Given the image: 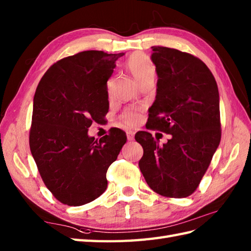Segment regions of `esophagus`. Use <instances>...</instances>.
Wrapping results in <instances>:
<instances>
[{"instance_id": "obj_1", "label": "esophagus", "mask_w": 251, "mask_h": 251, "mask_svg": "<svg viewBox=\"0 0 251 251\" xmlns=\"http://www.w3.org/2000/svg\"><path fill=\"white\" fill-rule=\"evenodd\" d=\"M134 138H135V132L134 131H127V139L131 141V140H134Z\"/></svg>"}]
</instances>
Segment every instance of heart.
I'll return each instance as SVG.
<instances>
[{
    "label": "heart",
    "instance_id": "obj_1",
    "mask_svg": "<svg viewBox=\"0 0 251 251\" xmlns=\"http://www.w3.org/2000/svg\"><path fill=\"white\" fill-rule=\"evenodd\" d=\"M127 68L139 85L148 79L155 77V67L150 57L143 52L132 54L127 60ZM121 119L126 126L131 127L140 122V113L135 109H128L122 114Z\"/></svg>",
    "mask_w": 251,
    "mask_h": 251
}]
</instances>
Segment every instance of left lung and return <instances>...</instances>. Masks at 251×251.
I'll return each instance as SVG.
<instances>
[{
  "instance_id": "left-lung-1",
  "label": "left lung",
  "mask_w": 251,
  "mask_h": 251,
  "mask_svg": "<svg viewBox=\"0 0 251 251\" xmlns=\"http://www.w3.org/2000/svg\"><path fill=\"white\" fill-rule=\"evenodd\" d=\"M152 50L158 79L147 128L172 138L159 146L150 132H137L143 148L139 168L154 192L182 199L197 189L220 143L219 92L197 57L163 46Z\"/></svg>"
}]
</instances>
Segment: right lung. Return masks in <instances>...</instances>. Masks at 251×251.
<instances>
[{
	"instance_id": "right-lung-1",
	"label": "right lung",
	"mask_w": 251,
	"mask_h": 251,
	"mask_svg": "<svg viewBox=\"0 0 251 251\" xmlns=\"http://www.w3.org/2000/svg\"><path fill=\"white\" fill-rule=\"evenodd\" d=\"M123 55L81 51L55 62L37 85L30 150L46 188L65 205L82 206L103 193L106 170L127 140L119 128L99 141L87 134L108 113L106 82Z\"/></svg>"
}]
</instances>
